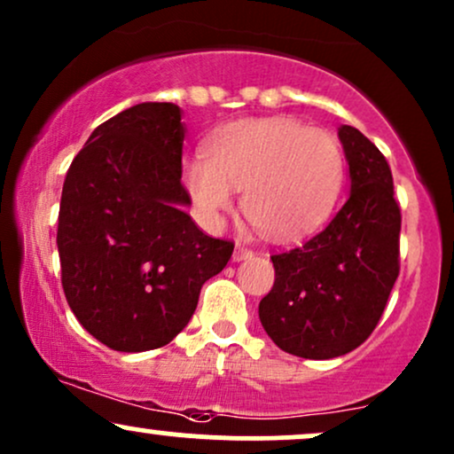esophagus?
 <instances>
[{"mask_svg": "<svg viewBox=\"0 0 454 454\" xmlns=\"http://www.w3.org/2000/svg\"><path fill=\"white\" fill-rule=\"evenodd\" d=\"M254 256V252L252 249L247 247V245H243V243H237V247H234V254H232V260H245V258H252Z\"/></svg>", "mask_w": 454, "mask_h": 454, "instance_id": "1", "label": "esophagus"}]
</instances>
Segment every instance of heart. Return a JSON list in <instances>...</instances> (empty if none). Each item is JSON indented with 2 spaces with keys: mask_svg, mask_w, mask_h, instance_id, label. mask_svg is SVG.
Returning <instances> with one entry per match:
<instances>
[{
  "mask_svg": "<svg viewBox=\"0 0 454 454\" xmlns=\"http://www.w3.org/2000/svg\"><path fill=\"white\" fill-rule=\"evenodd\" d=\"M346 176V158L333 134L293 119H245L215 129L205 158L184 166L192 200L209 222L243 190L245 217L278 241H296L322 226Z\"/></svg>",
  "mask_w": 454,
  "mask_h": 454,
  "instance_id": "heart-1",
  "label": "heart"
}]
</instances>
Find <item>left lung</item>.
I'll return each instance as SVG.
<instances>
[{
    "instance_id": "1",
    "label": "left lung",
    "mask_w": 454,
    "mask_h": 454,
    "mask_svg": "<svg viewBox=\"0 0 454 454\" xmlns=\"http://www.w3.org/2000/svg\"><path fill=\"white\" fill-rule=\"evenodd\" d=\"M352 190L325 231L273 254L275 284L258 314L275 346L301 358H335L373 333L399 278L401 209L387 158L341 126Z\"/></svg>"
}]
</instances>
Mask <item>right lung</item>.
I'll list each match as a JSON object with an SVG mask.
<instances>
[{"instance_id": "add662e5", "label": "right lung", "mask_w": 454, "mask_h": 454, "mask_svg": "<svg viewBox=\"0 0 454 454\" xmlns=\"http://www.w3.org/2000/svg\"><path fill=\"white\" fill-rule=\"evenodd\" d=\"M185 129L170 102H143L93 129L67 168L57 249L66 301L87 333L119 352L166 346L200 288L232 256L184 211Z\"/></svg>"}]
</instances>
